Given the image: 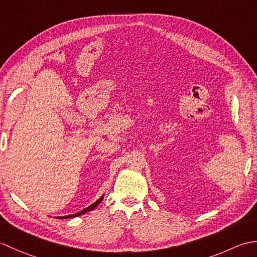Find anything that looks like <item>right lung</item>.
<instances>
[{
    "mask_svg": "<svg viewBox=\"0 0 257 257\" xmlns=\"http://www.w3.org/2000/svg\"><path fill=\"white\" fill-rule=\"evenodd\" d=\"M102 199H103V195L102 196H100L99 199H98L96 202H94V203H92L91 205H89L88 207H86V209H84V210H81L80 212H78V213H76V214H72V215H65V216H56V219H61V220H63V219H70V217H76V216H79V215H83V214H85L86 212H89V211H91V210H94L95 207L100 203V202L102 201Z\"/></svg>",
    "mask_w": 257,
    "mask_h": 257,
    "instance_id": "right-lung-1",
    "label": "right lung"
}]
</instances>
